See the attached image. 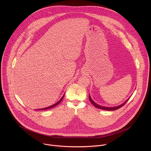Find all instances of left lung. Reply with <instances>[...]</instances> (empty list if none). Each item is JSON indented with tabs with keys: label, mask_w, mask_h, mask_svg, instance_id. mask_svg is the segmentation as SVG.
Listing matches in <instances>:
<instances>
[{
	"label": "left lung",
	"mask_w": 151,
	"mask_h": 151,
	"mask_svg": "<svg viewBox=\"0 0 151 151\" xmlns=\"http://www.w3.org/2000/svg\"><path fill=\"white\" fill-rule=\"evenodd\" d=\"M89 99H90V101H91V103L96 107H97V108H99V109H103V110H105V111H115V110H117V109H119L120 107H121L122 106H123L127 102V101L128 100V99L126 101H125L123 104H122L121 105H120V106H116V107H104V106H100V105H98L97 104H96L95 102H94L93 101V100L91 99V98L90 97V95H89Z\"/></svg>",
	"instance_id": "obj_1"
}]
</instances>
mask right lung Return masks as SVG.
<instances>
[{
    "label": "right lung",
    "instance_id": "add662e5",
    "mask_svg": "<svg viewBox=\"0 0 151 151\" xmlns=\"http://www.w3.org/2000/svg\"><path fill=\"white\" fill-rule=\"evenodd\" d=\"M64 95H63V96L61 97V99L58 101V102H57L56 103H55L54 104H53V105H52V106H49V107H45V108H43V109H38V110H46V109H51V108H52V107H55V106H57V104H58L61 101V100L63 99V97H64Z\"/></svg>",
    "mask_w": 151,
    "mask_h": 151
}]
</instances>
